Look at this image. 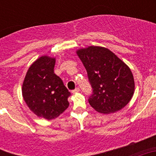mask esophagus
<instances>
[{"instance_id":"esophagus-1","label":"esophagus","mask_w":156,"mask_h":156,"mask_svg":"<svg viewBox=\"0 0 156 156\" xmlns=\"http://www.w3.org/2000/svg\"><path fill=\"white\" fill-rule=\"evenodd\" d=\"M80 89L79 87H76L74 90H72V93L73 94H76V93H78V92H80Z\"/></svg>"}]
</instances>
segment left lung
<instances>
[{"label": "left lung", "mask_w": 156, "mask_h": 156, "mask_svg": "<svg viewBox=\"0 0 156 156\" xmlns=\"http://www.w3.org/2000/svg\"><path fill=\"white\" fill-rule=\"evenodd\" d=\"M92 87L88 101L101 113H112L128 104L134 90L129 68L107 48L91 46L76 52Z\"/></svg>", "instance_id": "left-lung-1"}]
</instances>
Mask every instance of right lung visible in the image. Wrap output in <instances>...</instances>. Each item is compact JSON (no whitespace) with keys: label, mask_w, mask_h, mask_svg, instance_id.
I'll list each match as a JSON object with an SVG mask.
<instances>
[{"label":"right lung","mask_w":156,"mask_h":156,"mask_svg":"<svg viewBox=\"0 0 156 156\" xmlns=\"http://www.w3.org/2000/svg\"><path fill=\"white\" fill-rule=\"evenodd\" d=\"M55 59L42 56L27 71L23 84V96L33 112L44 119H55L69 107L71 93L55 73Z\"/></svg>","instance_id":"right-lung-1"}]
</instances>
